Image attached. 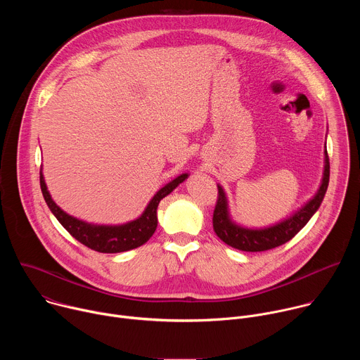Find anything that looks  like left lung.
<instances>
[{"label": "left lung", "mask_w": 360, "mask_h": 360, "mask_svg": "<svg viewBox=\"0 0 360 360\" xmlns=\"http://www.w3.org/2000/svg\"><path fill=\"white\" fill-rule=\"evenodd\" d=\"M329 174H330L329 157H328V150H325V172H323L322 185L318 193L295 215H292L290 218H288L286 221L275 226L265 228V229H246L235 225L231 221L228 214V203H226L225 192L221 186H218V199H217L214 218H212L215 233L226 245L245 252H262V250L274 249L276 246L286 243L307 224V221L312 218V215L321 207L329 185Z\"/></svg>", "instance_id": "left-lung-1"}]
</instances>
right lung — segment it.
<instances>
[{"instance_id": "right-lung-1", "label": "right lung", "mask_w": 360, "mask_h": 360, "mask_svg": "<svg viewBox=\"0 0 360 360\" xmlns=\"http://www.w3.org/2000/svg\"><path fill=\"white\" fill-rule=\"evenodd\" d=\"M188 178V174H182L178 178H175L172 182L167 184L164 188H161L155 196L150 199L148 203L146 210L143 214L125 225L118 226H105V225H91L86 222H82L77 218L70 217L65 214L57 203L51 199V195L46 189L42 172H39V185L44 195V199L48 205V208L56 215V218L60 221V224L82 245L86 248L101 252V253H118L125 252L129 249H135L141 245H143L157 229L158 218H157V208L162 198L169 195L181 182H184Z\"/></svg>"}]
</instances>
